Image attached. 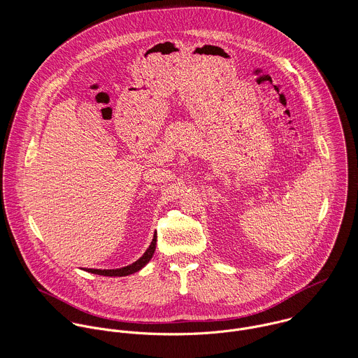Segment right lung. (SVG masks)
Instances as JSON below:
<instances>
[{"label": "right lung", "mask_w": 358, "mask_h": 358, "mask_svg": "<svg viewBox=\"0 0 358 358\" xmlns=\"http://www.w3.org/2000/svg\"><path fill=\"white\" fill-rule=\"evenodd\" d=\"M155 244H157V236L154 234L153 241H152L150 247L146 250V252L129 266H125V267H121V268H110V270L88 268L87 271L94 273V274H99V275H106V277H124V275L134 274V273L139 271L141 268H143L150 262V259L153 257L154 251H155Z\"/></svg>", "instance_id": "obj_1"}]
</instances>
